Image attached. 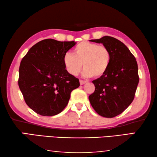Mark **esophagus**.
I'll list each match as a JSON object with an SVG mask.
<instances>
[{
  "mask_svg": "<svg viewBox=\"0 0 157 157\" xmlns=\"http://www.w3.org/2000/svg\"><path fill=\"white\" fill-rule=\"evenodd\" d=\"M86 81H84V80H82V79H79V83H80V84L81 85H82V84H84L85 83H86Z\"/></svg>",
  "mask_w": 157,
  "mask_h": 157,
  "instance_id": "obj_1",
  "label": "esophagus"
}]
</instances>
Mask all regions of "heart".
Wrapping results in <instances>:
<instances>
[{"mask_svg": "<svg viewBox=\"0 0 157 157\" xmlns=\"http://www.w3.org/2000/svg\"><path fill=\"white\" fill-rule=\"evenodd\" d=\"M110 62L111 53L107 47L89 41L80 42L74 48L73 54L67 52L63 57V65L70 75H78L83 63V75L87 78L104 75Z\"/></svg>", "mask_w": 157, "mask_h": 157, "instance_id": "b5f03b06", "label": "heart"}]
</instances>
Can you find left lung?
<instances>
[{"label": "left lung", "instance_id": "obj_1", "mask_svg": "<svg viewBox=\"0 0 157 157\" xmlns=\"http://www.w3.org/2000/svg\"><path fill=\"white\" fill-rule=\"evenodd\" d=\"M91 41L102 44L109 50L111 62L105 75L92 82L95 89L89 99L100 116L113 118L123 113L134 100L139 82L137 62L118 39L105 36Z\"/></svg>", "mask_w": 157, "mask_h": 157}]
</instances>
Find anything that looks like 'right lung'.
I'll list each match as a JSON object with an SVG mask.
<instances>
[{"label":"right lung","instance_id":"obj_1","mask_svg":"<svg viewBox=\"0 0 157 157\" xmlns=\"http://www.w3.org/2000/svg\"><path fill=\"white\" fill-rule=\"evenodd\" d=\"M75 41L47 39L36 43L23 57L18 86L26 104L37 114L52 116L64 109L79 79L66 71L63 57Z\"/></svg>","mask_w":157,"mask_h":157}]
</instances>
